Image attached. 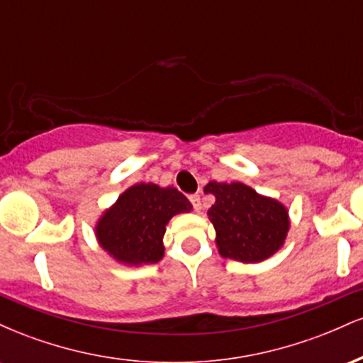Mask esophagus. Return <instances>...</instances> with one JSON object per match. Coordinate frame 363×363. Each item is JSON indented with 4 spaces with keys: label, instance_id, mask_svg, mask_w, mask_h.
Listing matches in <instances>:
<instances>
[{
    "label": "esophagus",
    "instance_id": "34e87169",
    "mask_svg": "<svg viewBox=\"0 0 363 363\" xmlns=\"http://www.w3.org/2000/svg\"><path fill=\"white\" fill-rule=\"evenodd\" d=\"M189 201L193 203V208L196 211H201V198H199V194H191Z\"/></svg>",
    "mask_w": 363,
    "mask_h": 363
}]
</instances>
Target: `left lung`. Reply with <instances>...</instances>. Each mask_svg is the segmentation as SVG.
<instances>
[{"instance_id":"1","label":"left lung","mask_w":363,"mask_h":363,"mask_svg":"<svg viewBox=\"0 0 363 363\" xmlns=\"http://www.w3.org/2000/svg\"><path fill=\"white\" fill-rule=\"evenodd\" d=\"M205 193L216 198L208 216L216 230L220 256L259 262L273 256L285 242L289 211L277 199L257 194L242 182L211 181Z\"/></svg>"}]
</instances>
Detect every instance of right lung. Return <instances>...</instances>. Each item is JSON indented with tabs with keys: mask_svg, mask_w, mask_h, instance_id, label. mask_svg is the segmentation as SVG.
<instances>
[{
	"mask_svg": "<svg viewBox=\"0 0 363 363\" xmlns=\"http://www.w3.org/2000/svg\"><path fill=\"white\" fill-rule=\"evenodd\" d=\"M193 205L176 187L135 184L99 220L95 234L104 251L124 264H153L164 256L162 239L174 215L187 213Z\"/></svg>",
	"mask_w": 363,
	"mask_h": 363,
	"instance_id": "obj_1",
	"label": "right lung"
}]
</instances>
